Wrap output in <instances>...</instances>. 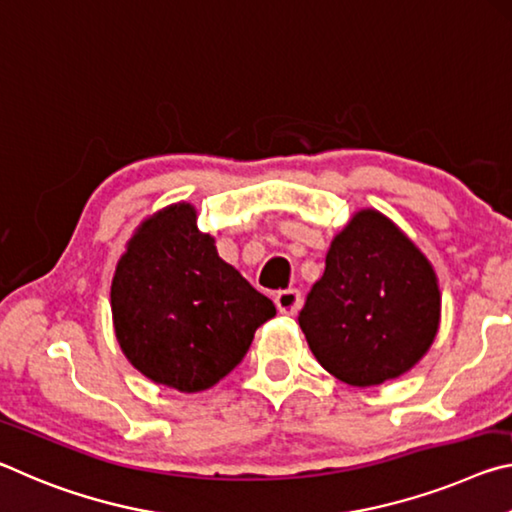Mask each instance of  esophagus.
Returning a JSON list of instances; mask_svg holds the SVG:
<instances>
[{
    "instance_id": "1",
    "label": "esophagus",
    "mask_w": 512,
    "mask_h": 512,
    "mask_svg": "<svg viewBox=\"0 0 512 512\" xmlns=\"http://www.w3.org/2000/svg\"><path fill=\"white\" fill-rule=\"evenodd\" d=\"M274 301H276V308H279L283 315H295L304 299H301V292L297 288H288V290L276 292Z\"/></svg>"
}]
</instances>
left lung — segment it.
Wrapping results in <instances>:
<instances>
[{"mask_svg":"<svg viewBox=\"0 0 512 512\" xmlns=\"http://www.w3.org/2000/svg\"><path fill=\"white\" fill-rule=\"evenodd\" d=\"M440 290L424 254L388 217L360 211L333 238L299 311L326 372L356 388L408 372L438 333Z\"/></svg>","mask_w":512,"mask_h":512,"instance_id":"8db88e82","label":"left lung"}]
</instances>
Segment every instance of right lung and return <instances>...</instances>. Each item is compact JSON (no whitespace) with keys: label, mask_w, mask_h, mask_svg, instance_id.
I'll return each instance as SVG.
<instances>
[{"label":"right lung","mask_w":512,"mask_h":512,"mask_svg":"<svg viewBox=\"0 0 512 512\" xmlns=\"http://www.w3.org/2000/svg\"><path fill=\"white\" fill-rule=\"evenodd\" d=\"M124 356L147 379L199 392L224 379L261 324L276 315L236 267L197 229V213L174 204L140 226L111 288Z\"/></svg>","instance_id":"obj_1"}]
</instances>
